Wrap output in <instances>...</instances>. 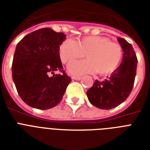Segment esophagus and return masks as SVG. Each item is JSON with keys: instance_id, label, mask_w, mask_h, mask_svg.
I'll use <instances>...</instances> for the list:
<instances>
[{"instance_id": "obj_1", "label": "esophagus", "mask_w": 150, "mask_h": 150, "mask_svg": "<svg viewBox=\"0 0 150 150\" xmlns=\"http://www.w3.org/2000/svg\"><path fill=\"white\" fill-rule=\"evenodd\" d=\"M71 79L74 80L81 79V76H77V75H71Z\"/></svg>"}]
</instances>
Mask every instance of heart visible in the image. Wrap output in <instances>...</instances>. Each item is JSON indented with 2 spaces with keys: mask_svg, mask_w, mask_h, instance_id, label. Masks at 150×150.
Listing matches in <instances>:
<instances>
[{
  "mask_svg": "<svg viewBox=\"0 0 150 150\" xmlns=\"http://www.w3.org/2000/svg\"><path fill=\"white\" fill-rule=\"evenodd\" d=\"M86 56L85 61H74L68 65L71 74L98 72L108 75L115 72L121 64L123 50L120 44L100 36H86L76 41L67 39L59 47V57L63 64Z\"/></svg>",
  "mask_w": 150,
  "mask_h": 150,
  "instance_id": "b5f03b06",
  "label": "heart"
}]
</instances>
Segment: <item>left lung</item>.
Returning <instances> with one entry per match:
<instances>
[{
  "label": "left lung",
  "mask_w": 150,
  "mask_h": 150,
  "mask_svg": "<svg viewBox=\"0 0 150 150\" xmlns=\"http://www.w3.org/2000/svg\"><path fill=\"white\" fill-rule=\"evenodd\" d=\"M124 51L122 62L115 72L104 81L96 80L87 91L89 102L96 107L110 110L123 103L132 90L138 59L132 46L123 38L117 39Z\"/></svg>",
  "instance_id": "left-lung-1"
}]
</instances>
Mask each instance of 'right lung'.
<instances>
[{
    "label": "right lung",
    "mask_w": 150,
    "mask_h": 150,
    "mask_svg": "<svg viewBox=\"0 0 150 150\" xmlns=\"http://www.w3.org/2000/svg\"><path fill=\"white\" fill-rule=\"evenodd\" d=\"M65 37L63 33L43 28L26 35L16 46L12 79L21 99L30 107L47 110L62 100L71 81L59 57V47ZM56 70L62 74L54 75Z\"/></svg>",
    "instance_id": "1"
}]
</instances>
